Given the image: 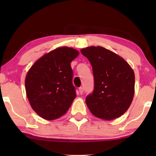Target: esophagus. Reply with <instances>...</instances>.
<instances>
[{
  "label": "esophagus",
  "mask_w": 156,
  "mask_h": 156,
  "mask_svg": "<svg viewBox=\"0 0 156 156\" xmlns=\"http://www.w3.org/2000/svg\"><path fill=\"white\" fill-rule=\"evenodd\" d=\"M78 90H79L80 94H82L83 93V87H80V88L78 89Z\"/></svg>",
  "instance_id": "34e87169"
}]
</instances>
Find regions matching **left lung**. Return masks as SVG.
Listing matches in <instances>:
<instances>
[{
  "mask_svg": "<svg viewBox=\"0 0 156 156\" xmlns=\"http://www.w3.org/2000/svg\"><path fill=\"white\" fill-rule=\"evenodd\" d=\"M80 52L91 63L94 76V91L86 98L89 111L105 120L121 117L133 101V69L124 58L101 46H90Z\"/></svg>",
  "mask_w": 156,
  "mask_h": 156,
  "instance_id": "obj_1",
  "label": "left lung"
}]
</instances>
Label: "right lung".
<instances>
[{
	"mask_svg": "<svg viewBox=\"0 0 156 156\" xmlns=\"http://www.w3.org/2000/svg\"><path fill=\"white\" fill-rule=\"evenodd\" d=\"M79 52L60 47L35 62L25 80L26 95L37 114L47 120L63 116L76 97L70 63Z\"/></svg>",
	"mask_w": 156,
	"mask_h": 156,
	"instance_id": "right-lung-1",
	"label": "right lung"
}]
</instances>
